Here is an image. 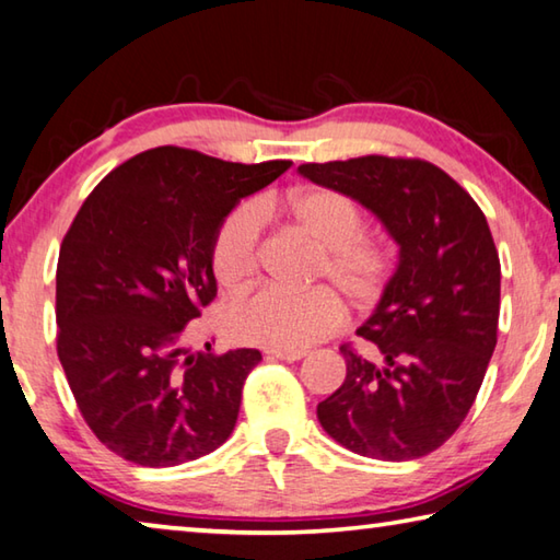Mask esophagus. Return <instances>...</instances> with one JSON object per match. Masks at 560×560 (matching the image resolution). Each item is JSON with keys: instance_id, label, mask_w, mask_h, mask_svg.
Instances as JSON below:
<instances>
[{"instance_id": "obj_1", "label": "esophagus", "mask_w": 560, "mask_h": 560, "mask_svg": "<svg viewBox=\"0 0 560 560\" xmlns=\"http://www.w3.org/2000/svg\"><path fill=\"white\" fill-rule=\"evenodd\" d=\"M269 358H277V360H287V363H293V360H301L306 355V350H267Z\"/></svg>"}]
</instances>
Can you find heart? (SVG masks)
<instances>
[{"label":"heart","instance_id":"heart-1","mask_svg":"<svg viewBox=\"0 0 560 560\" xmlns=\"http://www.w3.org/2000/svg\"><path fill=\"white\" fill-rule=\"evenodd\" d=\"M264 217H283L324 246L318 277H328L355 306L383 296L393 257L381 242L363 236V212L338 189L303 187L287 195H264L257 205H240L224 217L212 240V273L226 293H242L261 267ZM346 308L326 287L311 291L261 289L230 303L222 330L236 343L269 350H303L334 334Z\"/></svg>","mask_w":560,"mask_h":560}]
</instances>
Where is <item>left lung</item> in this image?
<instances>
[{
    "mask_svg": "<svg viewBox=\"0 0 560 560\" xmlns=\"http://www.w3.org/2000/svg\"><path fill=\"white\" fill-rule=\"evenodd\" d=\"M299 173L371 210L400 246L358 328L377 358L340 346L346 381L318 402L320 428L360 457H424L464 422L497 346L501 264L487 217L428 160L365 155Z\"/></svg>",
    "mask_w": 560,
    "mask_h": 560,
    "instance_id": "obj_1",
    "label": "left lung"
}]
</instances>
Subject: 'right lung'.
<instances>
[{
  "instance_id": "1",
  "label": "right lung",
  "mask_w": 560,
  "mask_h": 560,
  "mask_svg": "<svg viewBox=\"0 0 560 560\" xmlns=\"http://www.w3.org/2000/svg\"><path fill=\"white\" fill-rule=\"evenodd\" d=\"M289 167L163 145L118 165L81 205L56 267V350L83 420L118 457L175 467L232 434L261 353L189 355L183 336L217 296V226Z\"/></svg>"
}]
</instances>
